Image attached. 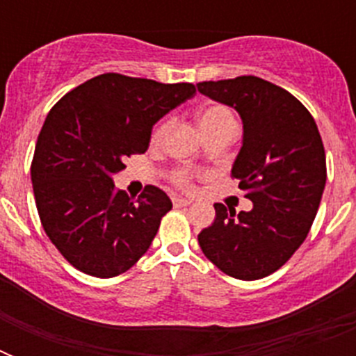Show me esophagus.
Returning a JSON list of instances; mask_svg holds the SVG:
<instances>
[{"instance_id":"esophagus-1","label":"esophagus","mask_w":356,"mask_h":356,"mask_svg":"<svg viewBox=\"0 0 356 356\" xmlns=\"http://www.w3.org/2000/svg\"><path fill=\"white\" fill-rule=\"evenodd\" d=\"M172 203L173 207H188L190 205V201L188 200H184V197H172Z\"/></svg>"}]
</instances>
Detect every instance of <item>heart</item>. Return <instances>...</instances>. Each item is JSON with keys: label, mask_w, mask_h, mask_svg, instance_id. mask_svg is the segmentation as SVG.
<instances>
[{"label": "heart", "mask_w": 356, "mask_h": 356, "mask_svg": "<svg viewBox=\"0 0 356 356\" xmlns=\"http://www.w3.org/2000/svg\"><path fill=\"white\" fill-rule=\"evenodd\" d=\"M229 123L234 122L233 113L229 111L227 107H222V105H209V107H203L197 113V125H200L201 133H207V131H212V129L223 127V125H229ZM162 133V127L156 129L155 136L153 138H159ZM172 183L175 186L183 190H190L194 186V173L186 170V168H179L172 173Z\"/></svg>", "instance_id": "1"}]
</instances>
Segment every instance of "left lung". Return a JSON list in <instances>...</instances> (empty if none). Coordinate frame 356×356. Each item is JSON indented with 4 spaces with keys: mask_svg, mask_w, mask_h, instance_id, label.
I'll list each match as a JSON object with an SVG mask.
<instances>
[{
    "mask_svg": "<svg viewBox=\"0 0 356 356\" xmlns=\"http://www.w3.org/2000/svg\"><path fill=\"white\" fill-rule=\"evenodd\" d=\"M214 102L234 107L243 144L231 177L253 201L249 212L216 203L201 251L229 277L257 281L290 260L309 234L325 188V149L312 114L298 97L254 75L197 83Z\"/></svg>",
    "mask_w": 356,
    "mask_h": 356,
    "instance_id": "left-lung-1",
    "label": "left lung"
}]
</instances>
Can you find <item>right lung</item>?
<instances>
[{
  "label": "right lung",
  "mask_w": 356,
  "mask_h": 356,
  "mask_svg": "<svg viewBox=\"0 0 356 356\" xmlns=\"http://www.w3.org/2000/svg\"><path fill=\"white\" fill-rule=\"evenodd\" d=\"M194 94L192 83L102 74L49 111L31 181L42 227L74 268L111 279L149 249L172 201L151 184L133 200L114 186L113 173L145 153L153 125Z\"/></svg>",
  "instance_id": "1"
}]
</instances>
